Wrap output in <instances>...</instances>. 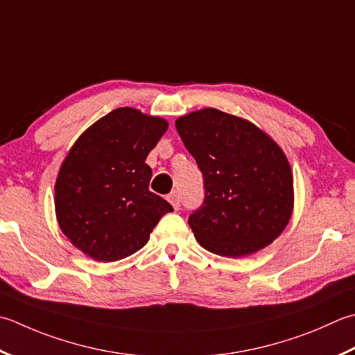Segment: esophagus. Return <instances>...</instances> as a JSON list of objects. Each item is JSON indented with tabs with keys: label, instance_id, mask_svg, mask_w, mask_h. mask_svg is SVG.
<instances>
[{
	"label": "esophagus",
	"instance_id": "1",
	"mask_svg": "<svg viewBox=\"0 0 355 355\" xmlns=\"http://www.w3.org/2000/svg\"><path fill=\"white\" fill-rule=\"evenodd\" d=\"M168 200H169V203L172 205L173 209H175V211L180 209V197H178L177 192H172L171 196H168Z\"/></svg>",
	"mask_w": 355,
	"mask_h": 355
}]
</instances>
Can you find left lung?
Returning <instances> with one entry per match:
<instances>
[{"label":"left lung","mask_w":355,"mask_h":355,"mask_svg":"<svg viewBox=\"0 0 355 355\" xmlns=\"http://www.w3.org/2000/svg\"><path fill=\"white\" fill-rule=\"evenodd\" d=\"M175 128L205 180L203 205L187 221L200 245L229 259L270 245L294 209L280 146L254 123L214 107L177 118Z\"/></svg>","instance_id":"left-lung-1"}]
</instances>
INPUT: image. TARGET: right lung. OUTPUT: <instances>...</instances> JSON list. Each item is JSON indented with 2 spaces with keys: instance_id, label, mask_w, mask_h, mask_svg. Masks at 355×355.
I'll return each instance as SVG.
<instances>
[{
  "instance_id": "1",
  "label": "right lung",
  "mask_w": 355,
  "mask_h": 355,
  "mask_svg": "<svg viewBox=\"0 0 355 355\" xmlns=\"http://www.w3.org/2000/svg\"><path fill=\"white\" fill-rule=\"evenodd\" d=\"M164 118L118 107L78 137L55 183L61 232L96 261H116L149 241L172 206L149 191L146 157L168 130Z\"/></svg>"
}]
</instances>
